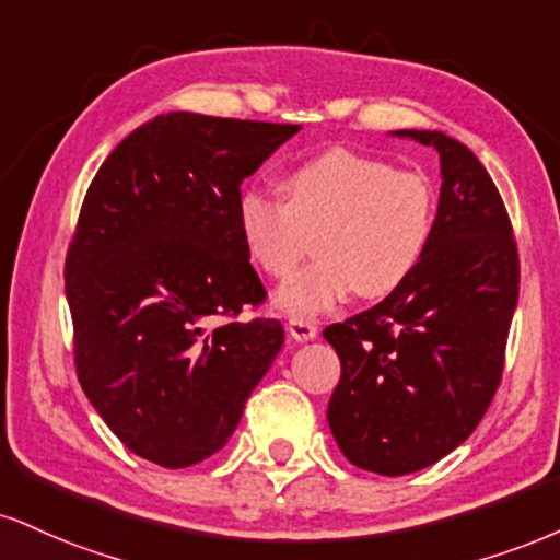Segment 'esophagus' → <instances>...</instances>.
Masks as SVG:
<instances>
[{"mask_svg": "<svg viewBox=\"0 0 560 560\" xmlns=\"http://www.w3.org/2000/svg\"><path fill=\"white\" fill-rule=\"evenodd\" d=\"M287 331H289V336H292V339H298V341H310V339H315V336H318V326H315L313 320L292 318V320H289Z\"/></svg>", "mask_w": 560, "mask_h": 560, "instance_id": "34e87169", "label": "esophagus"}]
</instances>
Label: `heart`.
I'll return each mask as SVG.
<instances>
[{
    "instance_id": "obj_1",
    "label": "heart",
    "mask_w": 560,
    "mask_h": 560,
    "mask_svg": "<svg viewBox=\"0 0 560 560\" xmlns=\"http://www.w3.org/2000/svg\"><path fill=\"white\" fill-rule=\"evenodd\" d=\"M438 192L422 172L331 148L287 172L284 198L253 185L240 192L237 224L250 260L288 279L316 240L319 260L276 294L289 318H315L357 292L383 300L422 266L435 234Z\"/></svg>"
}]
</instances>
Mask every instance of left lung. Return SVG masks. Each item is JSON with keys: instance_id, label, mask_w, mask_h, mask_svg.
<instances>
[{"instance_id": "8db88e82", "label": "left lung", "mask_w": 560, "mask_h": 560, "mask_svg": "<svg viewBox=\"0 0 560 560\" xmlns=\"http://www.w3.org/2000/svg\"><path fill=\"white\" fill-rule=\"evenodd\" d=\"M441 200L412 279L323 336L341 360L328 425L354 467L399 477L467 441L501 386L518 300V250L501 192L477 156L435 130Z\"/></svg>"}]
</instances>
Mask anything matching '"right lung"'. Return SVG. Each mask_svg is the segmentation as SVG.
Instances as JSON below:
<instances>
[{
    "label": "right lung",
    "mask_w": 560,
    "mask_h": 560,
    "mask_svg": "<svg viewBox=\"0 0 560 560\" xmlns=\"http://www.w3.org/2000/svg\"><path fill=\"white\" fill-rule=\"evenodd\" d=\"M300 125L159 114L109 153L65 258L85 396L132 454H215L284 345L237 224L242 179Z\"/></svg>",
    "instance_id": "1"
}]
</instances>
